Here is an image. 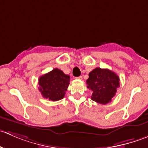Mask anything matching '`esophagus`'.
Returning a JSON list of instances; mask_svg holds the SVG:
<instances>
[{"label": "esophagus", "instance_id": "1", "mask_svg": "<svg viewBox=\"0 0 148 148\" xmlns=\"http://www.w3.org/2000/svg\"><path fill=\"white\" fill-rule=\"evenodd\" d=\"M76 79H82V76H80V77H76Z\"/></svg>", "mask_w": 148, "mask_h": 148}]
</instances>
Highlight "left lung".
I'll use <instances>...</instances> for the list:
<instances>
[{"instance_id": "obj_1", "label": "left lung", "mask_w": 148, "mask_h": 148, "mask_svg": "<svg viewBox=\"0 0 148 148\" xmlns=\"http://www.w3.org/2000/svg\"><path fill=\"white\" fill-rule=\"evenodd\" d=\"M87 88L92 90V99L102 104L112 101L120 86V78L112 71L97 67L89 74Z\"/></svg>"}]
</instances>
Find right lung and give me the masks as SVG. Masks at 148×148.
Here are the masks:
<instances>
[{
  "instance_id": "right-lung-1",
  "label": "right lung",
  "mask_w": 148,
  "mask_h": 148,
  "mask_svg": "<svg viewBox=\"0 0 148 148\" xmlns=\"http://www.w3.org/2000/svg\"><path fill=\"white\" fill-rule=\"evenodd\" d=\"M69 82V76L59 69H54L39 77V91L46 99L53 102L60 100L64 97Z\"/></svg>"
}]
</instances>
